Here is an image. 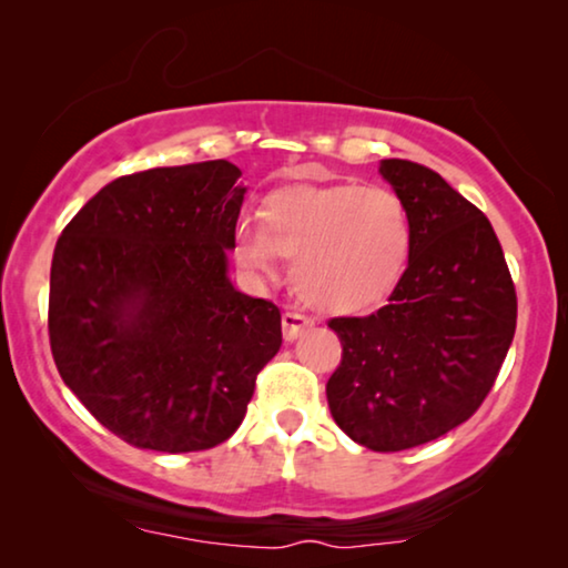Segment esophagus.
<instances>
[{
  "instance_id": "1",
  "label": "esophagus",
  "mask_w": 568,
  "mask_h": 568,
  "mask_svg": "<svg viewBox=\"0 0 568 568\" xmlns=\"http://www.w3.org/2000/svg\"><path fill=\"white\" fill-rule=\"evenodd\" d=\"M313 321H310L307 315H300V313H284L282 317V331H284V341H297L302 333L313 328Z\"/></svg>"
}]
</instances>
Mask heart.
<instances>
[{"mask_svg": "<svg viewBox=\"0 0 568 568\" xmlns=\"http://www.w3.org/2000/svg\"><path fill=\"white\" fill-rule=\"evenodd\" d=\"M263 224L243 216L232 255L245 276L268 282L292 258L294 290L321 313L375 307L400 282L410 253L403 201L379 185H297L271 193Z\"/></svg>", "mask_w": 568, "mask_h": 568, "instance_id": "1", "label": "heart"}]
</instances>
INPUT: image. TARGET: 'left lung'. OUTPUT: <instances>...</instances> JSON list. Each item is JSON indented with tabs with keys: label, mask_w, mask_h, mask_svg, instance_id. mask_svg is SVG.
<instances>
[{
	"label": "left lung",
	"mask_w": 568,
	"mask_h": 568,
	"mask_svg": "<svg viewBox=\"0 0 568 568\" xmlns=\"http://www.w3.org/2000/svg\"><path fill=\"white\" fill-rule=\"evenodd\" d=\"M379 175L406 206L408 268L377 313L328 323L344 356L325 395L356 445L398 453L476 414L515 338L517 294L491 222L445 178L408 160Z\"/></svg>",
	"instance_id": "left-lung-1"
}]
</instances>
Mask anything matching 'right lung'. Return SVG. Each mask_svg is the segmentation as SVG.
<instances>
[{
  "label": "right lung",
  "mask_w": 568,
  "mask_h": 568,
  "mask_svg": "<svg viewBox=\"0 0 568 568\" xmlns=\"http://www.w3.org/2000/svg\"><path fill=\"white\" fill-rule=\"evenodd\" d=\"M227 160L115 178L61 232L49 336L64 385L139 449L196 453L243 424L282 313L230 282L245 199Z\"/></svg>",
  "instance_id": "right-lung-1"
}]
</instances>
